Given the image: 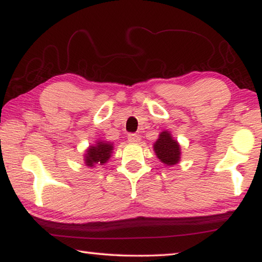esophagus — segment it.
<instances>
[{"mask_svg": "<svg viewBox=\"0 0 262 262\" xmlns=\"http://www.w3.org/2000/svg\"><path fill=\"white\" fill-rule=\"evenodd\" d=\"M141 137L137 134H128V141L129 142H140Z\"/></svg>", "mask_w": 262, "mask_h": 262, "instance_id": "obj_1", "label": "esophagus"}]
</instances>
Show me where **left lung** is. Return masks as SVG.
<instances>
[{
  "label": "left lung",
  "instance_id": "obj_1",
  "mask_svg": "<svg viewBox=\"0 0 262 262\" xmlns=\"http://www.w3.org/2000/svg\"><path fill=\"white\" fill-rule=\"evenodd\" d=\"M157 157L166 165H174L180 159V147L178 142L172 139L168 132H162L159 139L154 144Z\"/></svg>",
  "mask_w": 262,
  "mask_h": 262
}]
</instances>
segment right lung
Instances as JSON below:
<instances>
[{"label": "right lung", "mask_w": 262, "mask_h": 262, "mask_svg": "<svg viewBox=\"0 0 262 262\" xmlns=\"http://www.w3.org/2000/svg\"><path fill=\"white\" fill-rule=\"evenodd\" d=\"M113 150V144L108 143V142H97L96 145H91L88 149L85 155V164L88 166H95L96 164L103 165L111 157Z\"/></svg>", "instance_id": "1"}]
</instances>
